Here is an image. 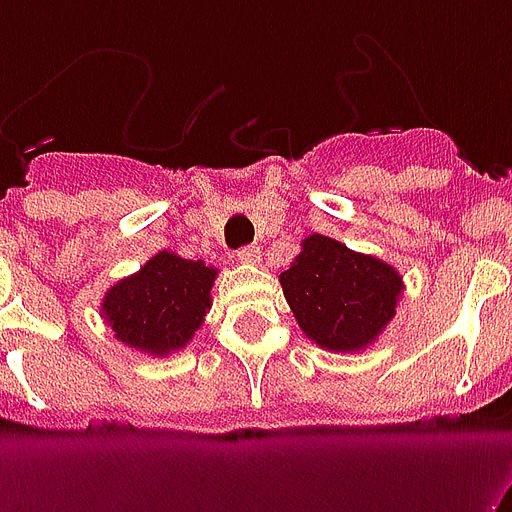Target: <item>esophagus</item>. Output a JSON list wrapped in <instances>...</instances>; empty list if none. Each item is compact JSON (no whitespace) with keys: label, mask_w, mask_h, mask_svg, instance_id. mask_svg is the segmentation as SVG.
<instances>
[{"label":"esophagus","mask_w":512,"mask_h":512,"mask_svg":"<svg viewBox=\"0 0 512 512\" xmlns=\"http://www.w3.org/2000/svg\"><path fill=\"white\" fill-rule=\"evenodd\" d=\"M236 257H239L241 263H247V265L260 263V247H255V244H249V247H241L239 252H236Z\"/></svg>","instance_id":"obj_1"}]
</instances>
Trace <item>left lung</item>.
Returning <instances> with one entry per match:
<instances>
[{
  "label": "left lung",
  "instance_id": "obj_1",
  "mask_svg": "<svg viewBox=\"0 0 512 512\" xmlns=\"http://www.w3.org/2000/svg\"><path fill=\"white\" fill-rule=\"evenodd\" d=\"M308 340L335 353L369 348L396 316L404 281L393 265L311 233L279 276Z\"/></svg>",
  "mask_w": 512,
  "mask_h": 512
}]
</instances>
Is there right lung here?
<instances>
[{
    "label": "right lung",
    "mask_w": 512,
    "mask_h": 512,
    "mask_svg": "<svg viewBox=\"0 0 512 512\" xmlns=\"http://www.w3.org/2000/svg\"><path fill=\"white\" fill-rule=\"evenodd\" d=\"M215 276L204 260L159 252L108 289L100 313L119 342L151 356H170L204 324Z\"/></svg>",
    "instance_id": "right-lung-1"
}]
</instances>
